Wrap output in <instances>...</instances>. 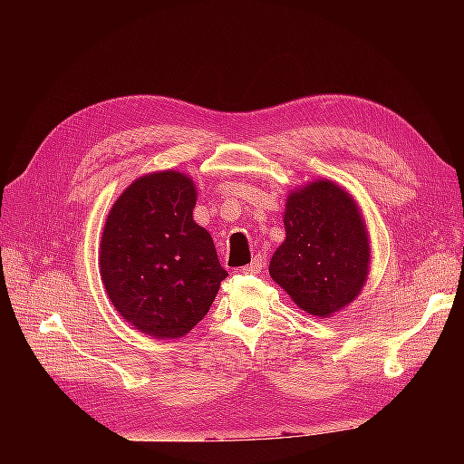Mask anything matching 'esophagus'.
Wrapping results in <instances>:
<instances>
[{
    "label": "esophagus",
    "instance_id": "1",
    "mask_svg": "<svg viewBox=\"0 0 464 464\" xmlns=\"http://www.w3.org/2000/svg\"><path fill=\"white\" fill-rule=\"evenodd\" d=\"M263 266H265V265H263V259H261V257H256L249 265L242 266L240 271H242L244 275H257V273L263 271Z\"/></svg>",
    "mask_w": 464,
    "mask_h": 464
}]
</instances>
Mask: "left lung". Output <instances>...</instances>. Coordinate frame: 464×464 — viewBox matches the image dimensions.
<instances>
[{"mask_svg":"<svg viewBox=\"0 0 464 464\" xmlns=\"http://www.w3.org/2000/svg\"><path fill=\"white\" fill-rule=\"evenodd\" d=\"M286 240L269 265L304 312L327 317L353 302L366 283L370 244L358 205L333 181L294 191L285 210Z\"/></svg>","mask_w":464,"mask_h":464,"instance_id":"obj_1","label":"left lung"}]
</instances>
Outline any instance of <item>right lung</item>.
Returning <instances> with one entry per match:
<instances>
[{"instance_id":"1","label":"right lung","mask_w":464,"mask_h":464,"mask_svg":"<svg viewBox=\"0 0 464 464\" xmlns=\"http://www.w3.org/2000/svg\"><path fill=\"white\" fill-rule=\"evenodd\" d=\"M193 181L179 172L135 179L111 207L101 275L123 319L157 339L189 333L228 276L210 234L193 220Z\"/></svg>"}]
</instances>
